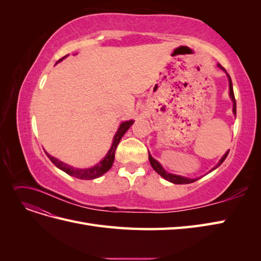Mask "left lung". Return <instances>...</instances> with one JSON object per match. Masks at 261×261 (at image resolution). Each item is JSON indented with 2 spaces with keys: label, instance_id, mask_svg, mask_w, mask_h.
<instances>
[{
  "label": "left lung",
  "instance_id": "left-lung-1",
  "mask_svg": "<svg viewBox=\"0 0 261 261\" xmlns=\"http://www.w3.org/2000/svg\"><path fill=\"white\" fill-rule=\"evenodd\" d=\"M218 66L221 68V69H223L224 72L226 73V70H225V68L223 67V66H221L220 64H218ZM226 75H227V78H228V87H230V98H231V100H232V102H233V113H234V115L236 116V101H235V97H234V91H233V85H232V81H231V77H230V75H228L227 73H226ZM228 151H230V150H228ZM228 151H226L225 152V154L221 158V160L219 161V163L216 165L215 168H213L211 171H213V170H216L218 167H220L221 165V163H223V161L226 159V156H227V154H228ZM149 161H150V164H151V167H152V169L158 173V174H160L163 178H165L167 180H169V181H171V183H173V184H189V183H193V181H195V180H197V179H199V178H188V177H185V176H180V175H175V174H171V173H168L167 171H165L163 168H162V165L158 162L155 159H153V158L150 155V153H149ZM210 171V172H211Z\"/></svg>",
  "mask_w": 261,
  "mask_h": 261
}]
</instances>
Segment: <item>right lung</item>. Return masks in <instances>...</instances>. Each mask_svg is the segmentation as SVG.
I'll use <instances>...</instances> for the list:
<instances>
[{
	"mask_svg": "<svg viewBox=\"0 0 261 261\" xmlns=\"http://www.w3.org/2000/svg\"><path fill=\"white\" fill-rule=\"evenodd\" d=\"M67 55H65L64 58L60 59L57 63L61 62L63 59H65ZM134 121H127V122H123L120 127H118L115 136L113 138V144L110 148V150L108 151L107 155L102 159L98 164L94 165L92 168L89 169H76L70 167L68 164L63 163L62 161L58 160L57 158H54L52 155H50L48 152H45L46 155H48L49 159L54 163V165H57V168H59L60 170L64 171L65 173H67L68 175L70 176H74L77 178H81V179H93V178H97L101 175H103L106 172H108L110 169H111L112 164L114 162V155H115V150L117 148L118 143H120V140L122 139V137L124 136V134L128 130V128L133 125Z\"/></svg>",
	"mask_w": 261,
	"mask_h": 261,
	"instance_id": "right-lung-1",
	"label": "right lung"
}]
</instances>
